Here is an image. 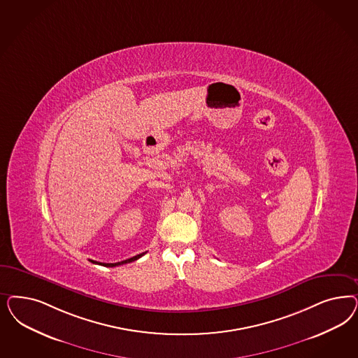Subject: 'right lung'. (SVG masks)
<instances>
[{"label": "right lung", "instance_id": "add662e5", "mask_svg": "<svg viewBox=\"0 0 358 358\" xmlns=\"http://www.w3.org/2000/svg\"><path fill=\"white\" fill-rule=\"evenodd\" d=\"M145 253L138 254V255H134V257H131V258H129V259H125V261H121V262H117V264H103V262H96V261H91L92 264H97V265L106 266V267H115V266L124 265V264H130V262H133V261H137L138 258H141L142 255Z\"/></svg>", "mask_w": 358, "mask_h": 358}]
</instances>
